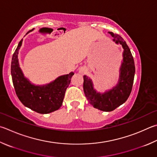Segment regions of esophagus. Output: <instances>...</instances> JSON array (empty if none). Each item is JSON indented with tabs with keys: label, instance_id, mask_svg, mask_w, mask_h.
I'll return each instance as SVG.
<instances>
[{
	"label": "esophagus",
	"instance_id": "1",
	"mask_svg": "<svg viewBox=\"0 0 157 157\" xmlns=\"http://www.w3.org/2000/svg\"><path fill=\"white\" fill-rule=\"evenodd\" d=\"M81 73H84V71H81Z\"/></svg>",
	"mask_w": 157,
	"mask_h": 157
}]
</instances>
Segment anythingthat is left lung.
I'll use <instances>...</instances> for the list:
<instances>
[{"mask_svg":"<svg viewBox=\"0 0 157 157\" xmlns=\"http://www.w3.org/2000/svg\"><path fill=\"white\" fill-rule=\"evenodd\" d=\"M113 37V41L120 44L124 48V61L120 69L119 81L117 86L103 94L97 93L93 89V83L86 75H84V92L88 100L94 108L100 110L110 112L124 104L132 91L135 67L132 53L126 41L118 35L109 32Z\"/></svg>","mask_w":157,"mask_h":157,"instance_id":"left-lung-1","label":"left lung"}]
</instances>
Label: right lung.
Here are the masks:
<instances>
[{
	"mask_svg": "<svg viewBox=\"0 0 157 157\" xmlns=\"http://www.w3.org/2000/svg\"><path fill=\"white\" fill-rule=\"evenodd\" d=\"M22 42V39L13 54L11 64V78L17 97L24 106L36 113L47 114L58 110L62 105L65 92L74 73L59 77L44 86L31 84L24 78L19 67L18 54Z\"/></svg>",
	"mask_w": 157,
	"mask_h": 157,
	"instance_id": "obj_1",
	"label": "right lung"
}]
</instances>
